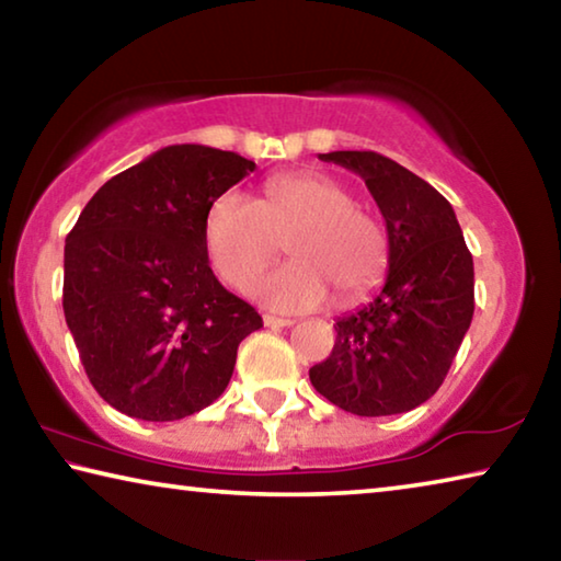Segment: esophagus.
Returning <instances> with one entry per match:
<instances>
[{"label": "esophagus", "instance_id": "1", "mask_svg": "<svg viewBox=\"0 0 561 561\" xmlns=\"http://www.w3.org/2000/svg\"><path fill=\"white\" fill-rule=\"evenodd\" d=\"M264 321V327L267 329H287V327H291L294 324V319H279V317H264L262 319Z\"/></svg>", "mask_w": 561, "mask_h": 561}]
</instances>
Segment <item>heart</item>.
Listing matches in <instances>:
<instances>
[{
  "label": "heart",
  "instance_id": "1",
  "mask_svg": "<svg viewBox=\"0 0 561 561\" xmlns=\"http://www.w3.org/2000/svg\"><path fill=\"white\" fill-rule=\"evenodd\" d=\"M205 252L232 289L244 291L277 257L279 240L291 262L257 284L270 309L304 311L336 294L354 304L378 287L388 242L371 215L354 205L339 180L317 170L272 175L260 201L230 190L205 215Z\"/></svg>",
  "mask_w": 561,
  "mask_h": 561
}]
</instances>
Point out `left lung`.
<instances>
[{
    "mask_svg": "<svg viewBox=\"0 0 561 561\" xmlns=\"http://www.w3.org/2000/svg\"><path fill=\"white\" fill-rule=\"evenodd\" d=\"M319 158L364 178L386 220L388 272L371 301L336 321L311 386L354 415L413 411L438 391L470 329L472 254L453 205L396 160L374 150Z\"/></svg>",
    "mask_w": 561,
    "mask_h": 561,
    "instance_id": "1",
    "label": "left lung"
}]
</instances>
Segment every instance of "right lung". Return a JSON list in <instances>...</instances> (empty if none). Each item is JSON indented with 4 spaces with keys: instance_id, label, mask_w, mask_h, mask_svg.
<instances>
[{
    "instance_id": "1",
    "label": "right lung",
    "mask_w": 561,
    "mask_h": 561,
    "mask_svg": "<svg viewBox=\"0 0 561 561\" xmlns=\"http://www.w3.org/2000/svg\"><path fill=\"white\" fill-rule=\"evenodd\" d=\"M254 170L230 150L168 146L111 178L64 247V317L89 381L138 421H180L222 396L262 327L205 252L210 205Z\"/></svg>"
}]
</instances>
